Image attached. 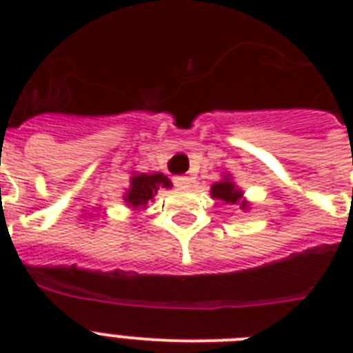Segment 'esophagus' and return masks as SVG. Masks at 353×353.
<instances>
[{
  "label": "esophagus",
  "instance_id": "esophagus-1",
  "mask_svg": "<svg viewBox=\"0 0 353 353\" xmlns=\"http://www.w3.org/2000/svg\"><path fill=\"white\" fill-rule=\"evenodd\" d=\"M174 183H176V187L179 188H187L190 183H192V179L188 176H176L174 177Z\"/></svg>",
  "mask_w": 353,
  "mask_h": 353
}]
</instances>
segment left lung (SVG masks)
<instances>
[{"mask_svg":"<svg viewBox=\"0 0 353 353\" xmlns=\"http://www.w3.org/2000/svg\"><path fill=\"white\" fill-rule=\"evenodd\" d=\"M210 196L216 199H221V201H225V203H239L241 201V209H245L247 207V201L241 198L243 192L236 187L229 176H225L221 181L214 183V185L210 187Z\"/></svg>","mask_w":353,"mask_h":353,"instance_id":"8db88e82","label":"left lung"}]
</instances>
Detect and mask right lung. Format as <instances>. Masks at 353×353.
Here are the masks:
<instances>
[{
  "instance_id": "add662e5",
  "label": "right lung",
  "mask_w": 353,
  "mask_h": 353,
  "mask_svg": "<svg viewBox=\"0 0 353 353\" xmlns=\"http://www.w3.org/2000/svg\"><path fill=\"white\" fill-rule=\"evenodd\" d=\"M172 181L161 172L155 174H133L130 179V188L124 194V201L133 209H146L148 201L154 199L157 190L170 188Z\"/></svg>"
}]
</instances>
